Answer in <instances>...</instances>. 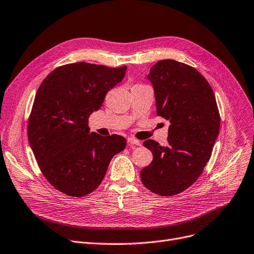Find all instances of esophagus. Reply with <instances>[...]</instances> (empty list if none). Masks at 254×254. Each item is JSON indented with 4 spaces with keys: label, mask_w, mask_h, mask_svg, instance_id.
Wrapping results in <instances>:
<instances>
[{
    "label": "esophagus",
    "mask_w": 254,
    "mask_h": 254,
    "mask_svg": "<svg viewBox=\"0 0 254 254\" xmlns=\"http://www.w3.org/2000/svg\"><path fill=\"white\" fill-rule=\"evenodd\" d=\"M127 142L130 144V145H137V146H141V142L135 138L132 137H129L127 138Z\"/></svg>",
    "instance_id": "obj_1"
}]
</instances>
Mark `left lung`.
<instances>
[{
	"label": "left lung",
	"mask_w": 254,
	"mask_h": 254,
	"mask_svg": "<svg viewBox=\"0 0 254 254\" xmlns=\"http://www.w3.org/2000/svg\"><path fill=\"white\" fill-rule=\"evenodd\" d=\"M147 78L154 88L156 114L170 120L168 146L146 140L153 159L141 170L146 189L175 195L201 176L219 134L220 116L214 92L206 78L192 66L158 61Z\"/></svg>",
	"instance_id": "8db88e82"
}]
</instances>
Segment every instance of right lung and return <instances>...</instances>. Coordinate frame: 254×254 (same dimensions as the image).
I'll use <instances>...</instances> for the list:
<instances>
[{
  "instance_id": "right-lung-1",
  "label": "right lung",
  "mask_w": 254,
  "mask_h": 254,
  "mask_svg": "<svg viewBox=\"0 0 254 254\" xmlns=\"http://www.w3.org/2000/svg\"><path fill=\"white\" fill-rule=\"evenodd\" d=\"M127 66L75 63L53 70L40 85L29 118L28 137L42 174L53 188L83 196L101 184L124 137L89 132L88 117L106 93L124 79Z\"/></svg>"
}]
</instances>
